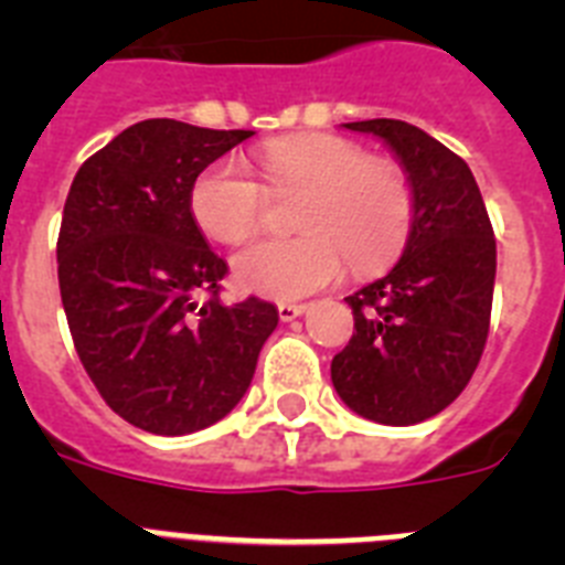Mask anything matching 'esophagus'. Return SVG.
Wrapping results in <instances>:
<instances>
[{
    "instance_id": "esophagus-1",
    "label": "esophagus",
    "mask_w": 565,
    "mask_h": 565,
    "mask_svg": "<svg viewBox=\"0 0 565 565\" xmlns=\"http://www.w3.org/2000/svg\"><path fill=\"white\" fill-rule=\"evenodd\" d=\"M306 308L308 306H302V302H279L277 311H279V319H282V322H291V319L302 317V313H306Z\"/></svg>"
}]
</instances>
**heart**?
<instances>
[{
  "instance_id": "b5f03b06",
  "label": "heart",
  "mask_w": 565,
  "mask_h": 565,
  "mask_svg": "<svg viewBox=\"0 0 565 565\" xmlns=\"http://www.w3.org/2000/svg\"><path fill=\"white\" fill-rule=\"evenodd\" d=\"M259 172L271 189H306L302 234L259 239L234 257V279L246 291L308 297L337 282L348 263L356 274L382 271L411 239L416 198L407 172L342 135L274 138L259 149ZM189 209L209 237L237 246L263 223L266 192L246 163L223 158L194 178Z\"/></svg>"
}]
</instances>
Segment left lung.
I'll list each match as a JSON object with an SVG mask.
<instances>
[{
	"instance_id": "left-lung-1",
	"label": "left lung",
	"mask_w": 565,
	"mask_h": 565,
	"mask_svg": "<svg viewBox=\"0 0 565 565\" xmlns=\"http://www.w3.org/2000/svg\"><path fill=\"white\" fill-rule=\"evenodd\" d=\"M382 138L411 178L416 214L391 274L344 299L353 337L331 379L353 413L407 427L458 398L481 362L495 288V234L476 178L424 129L393 118L342 124Z\"/></svg>"
}]
</instances>
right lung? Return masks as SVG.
<instances>
[{
    "label": "right lung",
    "instance_id": "1",
    "mask_svg": "<svg viewBox=\"0 0 565 565\" xmlns=\"http://www.w3.org/2000/svg\"><path fill=\"white\" fill-rule=\"evenodd\" d=\"M252 129L149 118L73 178L58 232V288L73 344L104 402L154 436L221 422L277 328L271 302H221L228 266L189 209L194 178Z\"/></svg>",
    "mask_w": 565,
    "mask_h": 565
}]
</instances>
